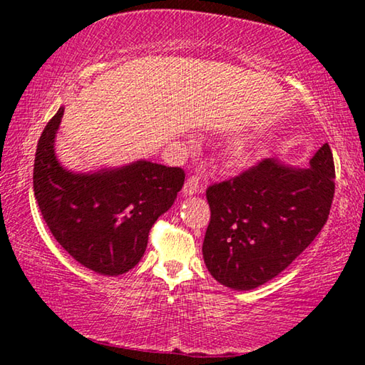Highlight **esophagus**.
<instances>
[{"instance_id": "esophagus-1", "label": "esophagus", "mask_w": 365, "mask_h": 365, "mask_svg": "<svg viewBox=\"0 0 365 365\" xmlns=\"http://www.w3.org/2000/svg\"><path fill=\"white\" fill-rule=\"evenodd\" d=\"M201 191H202V183L200 180V177L196 175H191L183 185L185 195H196V193H201Z\"/></svg>"}]
</instances>
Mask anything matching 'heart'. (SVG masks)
<instances>
[{
  "label": "heart",
  "mask_w": 365,
  "mask_h": 365,
  "mask_svg": "<svg viewBox=\"0 0 365 365\" xmlns=\"http://www.w3.org/2000/svg\"><path fill=\"white\" fill-rule=\"evenodd\" d=\"M240 159H242V158H240Z\"/></svg>",
  "instance_id": "b5f03b06"
}]
</instances>
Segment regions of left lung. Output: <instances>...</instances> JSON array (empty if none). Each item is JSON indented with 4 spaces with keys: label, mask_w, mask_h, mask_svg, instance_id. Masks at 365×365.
Masks as SVG:
<instances>
[{
    "label": "left lung",
    "mask_w": 365,
    "mask_h": 365,
    "mask_svg": "<svg viewBox=\"0 0 365 365\" xmlns=\"http://www.w3.org/2000/svg\"><path fill=\"white\" fill-rule=\"evenodd\" d=\"M309 164L296 169L267 158L206 190L211 220L202 257L222 285L238 292L264 285L322 230L335 193L329 143Z\"/></svg>",
    "instance_id": "obj_1"
}]
</instances>
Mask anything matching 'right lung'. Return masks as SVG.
Listing matches in <instances>:
<instances>
[{
	"mask_svg": "<svg viewBox=\"0 0 365 365\" xmlns=\"http://www.w3.org/2000/svg\"><path fill=\"white\" fill-rule=\"evenodd\" d=\"M59 108L36 145L34 191L56 242L86 269L125 274L143 257L148 235L182 190L185 172L150 160L76 174L54 154Z\"/></svg>",
	"mask_w": 365,
	"mask_h": 365,
	"instance_id": "1",
	"label": "right lung"
}]
</instances>
